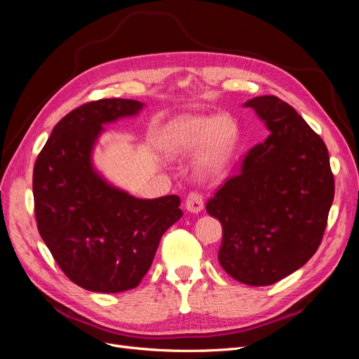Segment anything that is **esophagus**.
Masks as SVG:
<instances>
[{"label": "esophagus", "mask_w": 359, "mask_h": 359, "mask_svg": "<svg viewBox=\"0 0 359 359\" xmlns=\"http://www.w3.org/2000/svg\"><path fill=\"white\" fill-rule=\"evenodd\" d=\"M186 210L190 212H201L203 210V198L198 191H191L186 199Z\"/></svg>", "instance_id": "esophagus-1"}]
</instances>
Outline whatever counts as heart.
Instances as JSON below:
<instances>
[{
  "label": "heart",
  "instance_id": "heart-1",
  "mask_svg": "<svg viewBox=\"0 0 359 359\" xmlns=\"http://www.w3.org/2000/svg\"><path fill=\"white\" fill-rule=\"evenodd\" d=\"M236 144V128L223 116L181 115L163 128L160 147L168 157L180 158L201 148L198 169L202 173L219 172L231 158Z\"/></svg>",
  "mask_w": 359,
  "mask_h": 359
}]
</instances>
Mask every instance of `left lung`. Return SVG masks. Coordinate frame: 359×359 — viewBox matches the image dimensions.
Listing matches in <instances>:
<instances>
[{
  "mask_svg": "<svg viewBox=\"0 0 359 359\" xmlns=\"http://www.w3.org/2000/svg\"><path fill=\"white\" fill-rule=\"evenodd\" d=\"M244 106L269 136L248 151L206 212L223 227L222 268L244 285L268 286L316 253L334 201V175L327 145L290 104L260 95Z\"/></svg>",
  "mask_w": 359,
  "mask_h": 359,
  "instance_id": "8db88e82",
  "label": "left lung"
}]
</instances>
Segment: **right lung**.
Returning a JSON list of instances; mask_svg holds the SVG:
<instances>
[{"mask_svg": "<svg viewBox=\"0 0 359 359\" xmlns=\"http://www.w3.org/2000/svg\"><path fill=\"white\" fill-rule=\"evenodd\" d=\"M144 103H85L53 127L32 173L40 236L73 283L102 293L136 287L158 243L182 211L175 194L139 199L107 182L93 165L103 126L135 116Z\"/></svg>", "mask_w": 359, "mask_h": 359, "instance_id": "obj_1", "label": "right lung"}]
</instances>
